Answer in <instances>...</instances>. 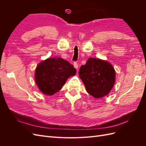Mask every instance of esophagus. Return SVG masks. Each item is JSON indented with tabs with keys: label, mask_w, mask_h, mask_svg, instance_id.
<instances>
[{
	"label": "esophagus",
	"mask_w": 146,
	"mask_h": 146,
	"mask_svg": "<svg viewBox=\"0 0 146 146\" xmlns=\"http://www.w3.org/2000/svg\"><path fill=\"white\" fill-rule=\"evenodd\" d=\"M74 68H76L77 70H78V64H77V63H76V62H74Z\"/></svg>",
	"instance_id": "obj_1"
}]
</instances>
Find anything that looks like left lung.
<instances>
[{
    "label": "left lung",
    "instance_id": "left-lung-1",
    "mask_svg": "<svg viewBox=\"0 0 146 146\" xmlns=\"http://www.w3.org/2000/svg\"><path fill=\"white\" fill-rule=\"evenodd\" d=\"M79 77L87 92L94 98H100L109 94L115 82L116 73L113 66L107 61L90 58L81 66Z\"/></svg>",
    "mask_w": 146,
    "mask_h": 146
}]
</instances>
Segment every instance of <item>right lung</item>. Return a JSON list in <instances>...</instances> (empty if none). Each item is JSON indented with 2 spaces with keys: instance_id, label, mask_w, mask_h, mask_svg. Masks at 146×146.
Returning a JSON list of instances; mask_svg holds the SVG:
<instances>
[{
  "instance_id": "add662e5",
  "label": "right lung",
  "mask_w": 146,
  "mask_h": 146,
  "mask_svg": "<svg viewBox=\"0 0 146 146\" xmlns=\"http://www.w3.org/2000/svg\"><path fill=\"white\" fill-rule=\"evenodd\" d=\"M76 69L61 58H50L42 61L35 70V82L42 93L52 96L59 91Z\"/></svg>"
}]
</instances>
